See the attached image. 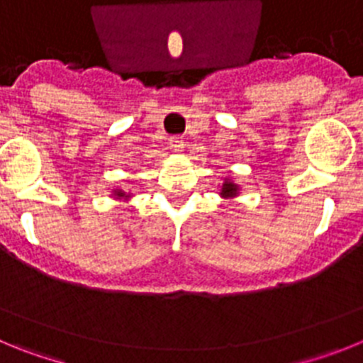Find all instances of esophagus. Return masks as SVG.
<instances>
[{
    "instance_id": "1",
    "label": "esophagus",
    "mask_w": 363,
    "mask_h": 363,
    "mask_svg": "<svg viewBox=\"0 0 363 363\" xmlns=\"http://www.w3.org/2000/svg\"><path fill=\"white\" fill-rule=\"evenodd\" d=\"M169 145H171V149H174L176 152H179V150H184L185 140L182 136H172L169 138Z\"/></svg>"
}]
</instances>
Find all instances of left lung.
<instances>
[{"instance_id":"1","label":"left lung","mask_w":363,"mask_h":363,"mask_svg":"<svg viewBox=\"0 0 363 363\" xmlns=\"http://www.w3.org/2000/svg\"><path fill=\"white\" fill-rule=\"evenodd\" d=\"M238 194H240V185L236 184L234 179L225 178V182L221 184L220 196L223 198V200H233V198H236Z\"/></svg>"}]
</instances>
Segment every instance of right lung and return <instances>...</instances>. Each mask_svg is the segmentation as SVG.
I'll list each match as a JSON object with an SVG mask.
<instances>
[{"label": "right lung", "mask_w": 363, "mask_h": 363, "mask_svg": "<svg viewBox=\"0 0 363 363\" xmlns=\"http://www.w3.org/2000/svg\"><path fill=\"white\" fill-rule=\"evenodd\" d=\"M112 196L116 198V200H130V192H125L123 189H112Z\"/></svg>", "instance_id": "right-lung-1"}]
</instances>
